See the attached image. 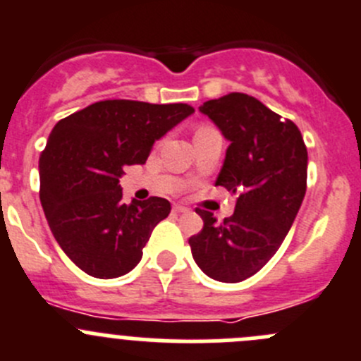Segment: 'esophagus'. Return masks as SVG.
Returning a JSON list of instances; mask_svg holds the SVG:
<instances>
[{
	"label": "esophagus",
	"instance_id": "1",
	"mask_svg": "<svg viewBox=\"0 0 361 361\" xmlns=\"http://www.w3.org/2000/svg\"><path fill=\"white\" fill-rule=\"evenodd\" d=\"M173 211H175V212H178V214H183V212H190V209L184 207V205L175 204V205H173Z\"/></svg>",
	"mask_w": 361,
	"mask_h": 361
}]
</instances>
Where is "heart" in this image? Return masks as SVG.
<instances>
[{
	"label": "heart",
	"mask_w": 361,
	"mask_h": 361,
	"mask_svg": "<svg viewBox=\"0 0 361 361\" xmlns=\"http://www.w3.org/2000/svg\"><path fill=\"white\" fill-rule=\"evenodd\" d=\"M202 127H207V126H202ZM198 129H200V127H198Z\"/></svg>",
	"instance_id": "heart-1"
}]
</instances>
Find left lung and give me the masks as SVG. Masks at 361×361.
<instances>
[{
  "instance_id": "obj_1",
  "label": "left lung",
  "mask_w": 361,
  "mask_h": 361,
  "mask_svg": "<svg viewBox=\"0 0 361 361\" xmlns=\"http://www.w3.org/2000/svg\"><path fill=\"white\" fill-rule=\"evenodd\" d=\"M200 111L230 142L216 186L239 198L221 223L197 209L204 226L190 238L191 253L207 276L235 283L262 269L286 239L307 191V145L293 120L248 94L212 99Z\"/></svg>"
}]
</instances>
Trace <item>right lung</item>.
Segmentation results:
<instances>
[{
	"label": "right lung",
	"mask_w": 361,
	"mask_h": 361,
	"mask_svg": "<svg viewBox=\"0 0 361 361\" xmlns=\"http://www.w3.org/2000/svg\"><path fill=\"white\" fill-rule=\"evenodd\" d=\"M195 111L190 104L111 99L65 116L39 159L40 202L60 248L85 273L116 278L142 260L170 202H122L118 178L143 164L156 140Z\"/></svg>",
	"instance_id": "right-lung-1"
}]
</instances>
